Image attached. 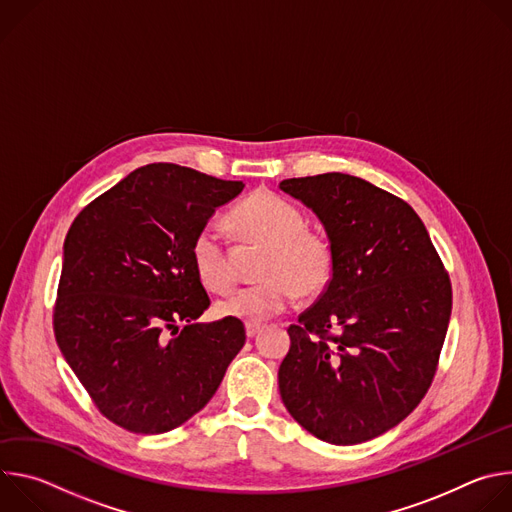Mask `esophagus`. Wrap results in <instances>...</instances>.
<instances>
[{"label":"esophagus","instance_id":"1","mask_svg":"<svg viewBox=\"0 0 512 512\" xmlns=\"http://www.w3.org/2000/svg\"><path fill=\"white\" fill-rule=\"evenodd\" d=\"M245 332H247L249 338H253V336H257V334L261 332V326H259V324H247V326H245Z\"/></svg>","mask_w":512,"mask_h":512}]
</instances>
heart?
<instances>
[{
    "mask_svg": "<svg viewBox=\"0 0 512 512\" xmlns=\"http://www.w3.org/2000/svg\"><path fill=\"white\" fill-rule=\"evenodd\" d=\"M229 221L247 243L263 247L265 253L257 267L261 281L218 302V316L261 324L281 314L296 296L316 298L326 291L336 269L334 247L308 229L296 204L259 190L231 210ZM190 257L206 289L223 294L233 287L235 269L218 227L208 223L196 231Z\"/></svg>",
    "mask_w": 512,
    "mask_h": 512,
    "instance_id": "obj_1",
    "label": "heart"
}]
</instances>
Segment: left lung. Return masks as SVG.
I'll list each match as a JSON object with an SVG mask.
<instances>
[{"label": "left lung", "instance_id": "1", "mask_svg": "<svg viewBox=\"0 0 512 512\" xmlns=\"http://www.w3.org/2000/svg\"><path fill=\"white\" fill-rule=\"evenodd\" d=\"M279 188L316 212L336 255L324 294L287 328L283 405L322 442H369L401 423L433 381L450 275L417 212L391 192L340 172Z\"/></svg>", "mask_w": 512, "mask_h": 512}]
</instances>
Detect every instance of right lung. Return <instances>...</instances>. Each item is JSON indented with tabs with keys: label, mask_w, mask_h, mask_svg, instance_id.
<instances>
[{
	"label": "right lung",
	"mask_w": 512,
	"mask_h": 512,
	"mask_svg": "<svg viewBox=\"0 0 512 512\" xmlns=\"http://www.w3.org/2000/svg\"><path fill=\"white\" fill-rule=\"evenodd\" d=\"M243 182L176 164L137 168L87 204L64 239L54 304L62 356L97 409L133 433L198 413L245 344L241 320L210 306L190 245Z\"/></svg>",
	"instance_id": "1"
}]
</instances>
